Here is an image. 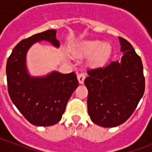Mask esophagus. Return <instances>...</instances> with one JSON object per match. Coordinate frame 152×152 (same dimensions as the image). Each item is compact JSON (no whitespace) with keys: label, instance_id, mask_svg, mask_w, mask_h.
I'll return each mask as SVG.
<instances>
[{"label":"esophagus","instance_id":"1","mask_svg":"<svg viewBox=\"0 0 152 152\" xmlns=\"http://www.w3.org/2000/svg\"><path fill=\"white\" fill-rule=\"evenodd\" d=\"M86 74L85 73H79L77 75V79H78V81H79L80 84H83L84 83V80L86 79Z\"/></svg>","mask_w":152,"mask_h":152}]
</instances>
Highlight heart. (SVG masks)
Instances as JSON below:
<instances>
[{"mask_svg":"<svg viewBox=\"0 0 152 152\" xmlns=\"http://www.w3.org/2000/svg\"><path fill=\"white\" fill-rule=\"evenodd\" d=\"M76 53L80 56H92L90 63L93 65H102L107 61L112 53V47L110 44L101 40H94L84 41L77 47Z\"/></svg>","mask_w":152,"mask_h":152,"instance_id":"1","label":"heart"}]
</instances>
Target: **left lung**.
<instances>
[{
    "instance_id": "1",
    "label": "left lung",
    "mask_w": 152,
    "mask_h": 152,
    "mask_svg": "<svg viewBox=\"0 0 152 152\" xmlns=\"http://www.w3.org/2000/svg\"><path fill=\"white\" fill-rule=\"evenodd\" d=\"M121 61L87 71L88 113L91 121L102 127H115L130 117L145 91V77L141 58L127 40L119 37Z\"/></svg>"
}]
</instances>
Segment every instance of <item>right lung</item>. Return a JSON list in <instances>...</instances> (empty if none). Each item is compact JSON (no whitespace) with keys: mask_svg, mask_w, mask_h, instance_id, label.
I'll return each instance as SVG.
<instances>
[{"mask_svg":"<svg viewBox=\"0 0 152 152\" xmlns=\"http://www.w3.org/2000/svg\"><path fill=\"white\" fill-rule=\"evenodd\" d=\"M47 40L59 46L56 30H47L21 40L6 63L9 95L31 124L51 126L61 120L70 97L78 86L76 73L53 72L45 77H31L26 68V53L32 44Z\"/></svg>","mask_w":152,"mask_h":152,"instance_id":"right-lung-1","label":"right lung"}]
</instances>
